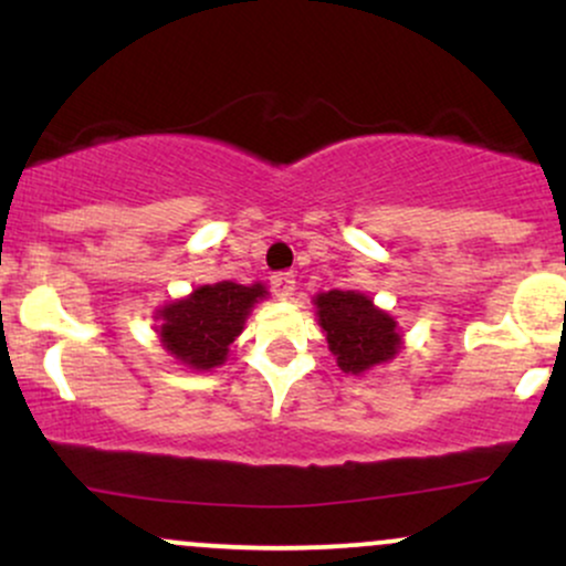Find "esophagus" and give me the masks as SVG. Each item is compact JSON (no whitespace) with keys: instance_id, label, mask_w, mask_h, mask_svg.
<instances>
[{"instance_id":"34e87169","label":"esophagus","mask_w":566,"mask_h":566,"mask_svg":"<svg viewBox=\"0 0 566 566\" xmlns=\"http://www.w3.org/2000/svg\"><path fill=\"white\" fill-rule=\"evenodd\" d=\"M271 287H274L276 297H282V301H287L292 295V290H295V276L290 274V271H282V274H274L271 276Z\"/></svg>"}]
</instances>
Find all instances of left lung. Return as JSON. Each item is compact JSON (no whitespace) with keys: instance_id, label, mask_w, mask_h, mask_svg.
Returning <instances> with one entry per match:
<instances>
[{"instance_id":"1","label":"left lung","mask_w":566,"mask_h":566,"mask_svg":"<svg viewBox=\"0 0 566 566\" xmlns=\"http://www.w3.org/2000/svg\"><path fill=\"white\" fill-rule=\"evenodd\" d=\"M314 305L327 346L343 373L361 375L399 354L401 335L396 319L380 311L365 292H319Z\"/></svg>"}]
</instances>
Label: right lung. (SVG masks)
I'll return each mask as SVG.
<instances>
[{"label":"right lung","mask_w":566,"mask_h":566,"mask_svg":"<svg viewBox=\"0 0 566 566\" xmlns=\"http://www.w3.org/2000/svg\"><path fill=\"white\" fill-rule=\"evenodd\" d=\"M269 295L261 282H218L197 287L188 297L161 305L157 333L167 354L191 369L220 367L229 346L244 329L252 305Z\"/></svg>","instance_id":"add662e5"}]
</instances>
